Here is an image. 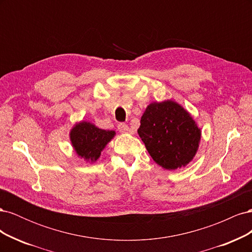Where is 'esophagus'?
<instances>
[{
  "label": "esophagus",
  "mask_w": 252,
  "mask_h": 252,
  "mask_svg": "<svg viewBox=\"0 0 252 252\" xmlns=\"http://www.w3.org/2000/svg\"><path fill=\"white\" fill-rule=\"evenodd\" d=\"M118 129H119L120 132H123V133H129V132H131V131H130V128H129L128 125H126V124H124V123H120V124L118 125Z\"/></svg>",
  "instance_id": "1"
}]
</instances>
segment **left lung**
Segmentation results:
<instances>
[{
  "label": "left lung",
  "instance_id": "1",
  "mask_svg": "<svg viewBox=\"0 0 252 252\" xmlns=\"http://www.w3.org/2000/svg\"><path fill=\"white\" fill-rule=\"evenodd\" d=\"M138 133L154 161L167 170L191 162L201 140L191 116L173 101L148 105Z\"/></svg>",
  "mask_w": 252,
  "mask_h": 252
}]
</instances>
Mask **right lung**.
I'll return each instance as SVG.
<instances>
[{
	"label": "right lung",
	"instance_id": "right-lung-1",
	"mask_svg": "<svg viewBox=\"0 0 252 252\" xmlns=\"http://www.w3.org/2000/svg\"><path fill=\"white\" fill-rule=\"evenodd\" d=\"M114 134L112 130H103L88 122H81L71 129L70 140L79 157L95 162Z\"/></svg>",
	"mask_w": 252,
	"mask_h": 252
}]
</instances>
